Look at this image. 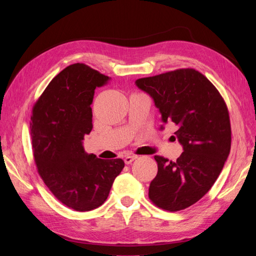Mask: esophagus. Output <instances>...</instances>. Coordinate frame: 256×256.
I'll list each match as a JSON object with an SVG mask.
<instances>
[{"label":"esophagus","instance_id":"34e87169","mask_svg":"<svg viewBox=\"0 0 256 256\" xmlns=\"http://www.w3.org/2000/svg\"><path fill=\"white\" fill-rule=\"evenodd\" d=\"M138 157L136 156V154H131V156H127L126 158H125V164H131V162H132L134 160H136Z\"/></svg>","mask_w":256,"mask_h":256}]
</instances>
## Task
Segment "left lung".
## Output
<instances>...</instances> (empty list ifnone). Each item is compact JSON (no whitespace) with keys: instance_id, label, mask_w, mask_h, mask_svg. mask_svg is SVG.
Wrapping results in <instances>:
<instances>
[{"instance_id":"1","label":"left lung","mask_w":256,"mask_h":256,"mask_svg":"<svg viewBox=\"0 0 256 256\" xmlns=\"http://www.w3.org/2000/svg\"><path fill=\"white\" fill-rule=\"evenodd\" d=\"M148 92L174 140L184 146L176 161L154 156L158 173L148 198L157 207L180 212L202 198L219 177L230 150L228 106L214 85L193 68H180L136 81Z\"/></svg>"}]
</instances>
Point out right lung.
I'll return each instance as SVG.
<instances>
[{"label": "right lung", "instance_id": "right-lung-1", "mask_svg": "<svg viewBox=\"0 0 256 256\" xmlns=\"http://www.w3.org/2000/svg\"><path fill=\"white\" fill-rule=\"evenodd\" d=\"M109 80L88 65L72 64L54 76L32 109L30 129L37 172L52 194L76 212L102 205L125 166L122 159L85 154L82 146L92 128L95 90Z\"/></svg>", "mask_w": 256, "mask_h": 256}]
</instances>
